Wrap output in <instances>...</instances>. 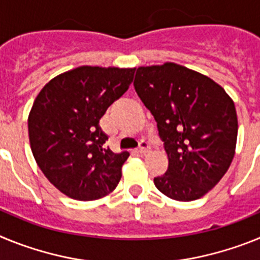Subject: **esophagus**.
<instances>
[{
  "instance_id": "obj_1",
  "label": "esophagus",
  "mask_w": 260,
  "mask_h": 260,
  "mask_svg": "<svg viewBox=\"0 0 260 260\" xmlns=\"http://www.w3.org/2000/svg\"><path fill=\"white\" fill-rule=\"evenodd\" d=\"M150 151H151L150 150V146H148V144H147L146 142H142L141 147L138 148L137 152L141 153V155H146V153H148V152H150Z\"/></svg>"
}]
</instances>
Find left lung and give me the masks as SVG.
Instances as JSON below:
<instances>
[{
	"instance_id": "1",
	"label": "left lung",
	"mask_w": 260,
	"mask_h": 260,
	"mask_svg": "<svg viewBox=\"0 0 260 260\" xmlns=\"http://www.w3.org/2000/svg\"><path fill=\"white\" fill-rule=\"evenodd\" d=\"M134 87L157 122L168 171L153 178L168 198L190 202L213 189L231 167L238 121L231 96L198 71L165 62L137 69Z\"/></svg>"
}]
</instances>
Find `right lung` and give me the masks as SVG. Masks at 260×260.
I'll use <instances>...</instances> for the list:
<instances>
[{
	"label": "right lung",
	"mask_w": 260,
	"mask_h": 260,
	"mask_svg": "<svg viewBox=\"0 0 260 260\" xmlns=\"http://www.w3.org/2000/svg\"><path fill=\"white\" fill-rule=\"evenodd\" d=\"M135 69L79 66L50 79L28 114L31 150L62 194L96 201L116 189L128 152L105 148L99 121L127 91Z\"/></svg>",
	"instance_id": "right-lung-1"
}]
</instances>
